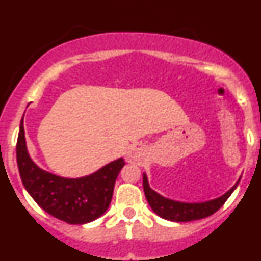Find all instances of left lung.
I'll return each mask as SVG.
<instances>
[{
  "mask_svg": "<svg viewBox=\"0 0 261 261\" xmlns=\"http://www.w3.org/2000/svg\"><path fill=\"white\" fill-rule=\"evenodd\" d=\"M142 180H144L145 196H146L147 202L154 211V213L158 214L161 218L174 221V222H190V221L201 220L205 217L212 216L225 204L226 200L229 199L230 195L234 192V190L239 183L238 181L225 195L214 200H209V201L205 202H181L163 197L162 195H159L155 191L151 190L145 174Z\"/></svg>",
  "mask_w": 261,
  "mask_h": 261,
  "instance_id": "8db88e82",
  "label": "left lung"
}]
</instances>
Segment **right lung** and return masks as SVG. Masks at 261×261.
Here are the masks:
<instances>
[{
	"instance_id": "1",
	"label": "right lung",
	"mask_w": 261,
	"mask_h": 261,
	"mask_svg": "<svg viewBox=\"0 0 261 261\" xmlns=\"http://www.w3.org/2000/svg\"><path fill=\"white\" fill-rule=\"evenodd\" d=\"M20 179L32 199L48 214L71 225L91 222L110 206L116 177L125 165L123 158L77 179L57 176L41 170L27 151L23 119L17 141Z\"/></svg>"
}]
</instances>
